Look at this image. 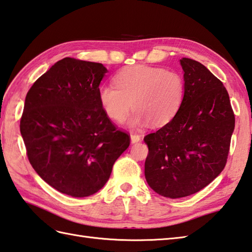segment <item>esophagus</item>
<instances>
[{
	"label": "esophagus",
	"instance_id": "obj_1",
	"mask_svg": "<svg viewBox=\"0 0 252 252\" xmlns=\"http://www.w3.org/2000/svg\"><path fill=\"white\" fill-rule=\"evenodd\" d=\"M130 138H131V143L132 144H135V143L141 141V136L140 135H136V134H131Z\"/></svg>",
	"mask_w": 252,
	"mask_h": 252
}]
</instances>
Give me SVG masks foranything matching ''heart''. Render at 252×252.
<instances>
[{
  "mask_svg": "<svg viewBox=\"0 0 252 252\" xmlns=\"http://www.w3.org/2000/svg\"><path fill=\"white\" fill-rule=\"evenodd\" d=\"M115 85L103 84L98 100L105 114L114 121H122L132 112L126 125L138 129L151 123L163 126L178 114L185 95L184 79L179 72L151 66L126 68L114 79Z\"/></svg>",
  "mask_w": 252,
  "mask_h": 252,
  "instance_id": "b5f03b06",
  "label": "heart"
}]
</instances>
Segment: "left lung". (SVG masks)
<instances>
[{
    "label": "left lung",
    "mask_w": 252,
    "mask_h": 252,
    "mask_svg": "<svg viewBox=\"0 0 252 252\" xmlns=\"http://www.w3.org/2000/svg\"><path fill=\"white\" fill-rule=\"evenodd\" d=\"M185 95L178 114L144 137L148 146L145 178L163 197L195 194L225 167L235 116L223 83L190 58L180 60Z\"/></svg>",
    "instance_id": "1"
}]
</instances>
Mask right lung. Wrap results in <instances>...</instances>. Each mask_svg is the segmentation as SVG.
<instances>
[{
  "mask_svg": "<svg viewBox=\"0 0 252 252\" xmlns=\"http://www.w3.org/2000/svg\"><path fill=\"white\" fill-rule=\"evenodd\" d=\"M103 63L66 57L55 63L27 93L20 133L40 178L71 197L103 189L112 165L130 145L100 107Z\"/></svg>",
  "mask_w": 252,
  "mask_h": 252,
  "instance_id": "1",
  "label": "right lung"
}]
</instances>
